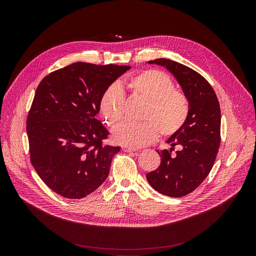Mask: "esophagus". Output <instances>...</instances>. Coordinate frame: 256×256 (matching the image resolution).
<instances>
[{
  "instance_id": "esophagus-1",
  "label": "esophagus",
  "mask_w": 256,
  "mask_h": 256,
  "mask_svg": "<svg viewBox=\"0 0 256 256\" xmlns=\"http://www.w3.org/2000/svg\"><path fill=\"white\" fill-rule=\"evenodd\" d=\"M122 151H124V152H134V151L136 150V148L128 147V146H122Z\"/></svg>"
}]
</instances>
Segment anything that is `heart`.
<instances>
[{
	"mask_svg": "<svg viewBox=\"0 0 256 256\" xmlns=\"http://www.w3.org/2000/svg\"><path fill=\"white\" fill-rule=\"evenodd\" d=\"M130 95L146 101L142 122H122L112 132L114 140L132 148L154 142L159 136H171L184 126L190 103L186 95L174 88L172 79L160 70H144L124 81ZM100 109L106 122L114 126L124 116L126 100L116 86H109L100 100Z\"/></svg>",
	"mask_w": 256,
	"mask_h": 256,
	"instance_id": "obj_1",
	"label": "heart"
}]
</instances>
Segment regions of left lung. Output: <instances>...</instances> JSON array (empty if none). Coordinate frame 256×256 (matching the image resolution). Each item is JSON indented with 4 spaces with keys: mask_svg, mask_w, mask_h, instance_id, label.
Listing matches in <instances>:
<instances>
[{
    "mask_svg": "<svg viewBox=\"0 0 256 256\" xmlns=\"http://www.w3.org/2000/svg\"><path fill=\"white\" fill-rule=\"evenodd\" d=\"M148 62L165 66L190 103L184 126L167 140L170 150H157L160 166L146 175L158 192L181 198L194 192L212 168L221 142L220 104L210 83L194 70L167 58ZM174 146L180 149L173 154Z\"/></svg>",
    "mask_w": 256,
    "mask_h": 256,
    "instance_id": "8db88e82",
    "label": "left lung"
}]
</instances>
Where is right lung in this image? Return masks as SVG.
Returning <instances> with one entry per match:
<instances>
[{"instance_id":"obj_1","label":"right lung","mask_w":256,"mask_h":256,"mask_svg":"<svg viewBox=\"0 0 256 256\" xmlns=\"http://www.w3.org/2000/svg\"><path fill=\"white\" fill-rule=\"evenodd\" d=\"M130 66L74 62L44 77L27 116L30 160L58 194L79 200L97 190L109 174L120 147L96 116L104 91Z\"/></svg>"}]
</instances>
